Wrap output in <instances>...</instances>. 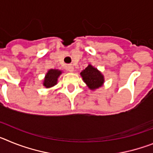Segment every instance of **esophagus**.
<instances>
[{"instance_id": "obj_1", "label": "esophagus", "mask_w": 153, "mask_h": 153, "mask_svg": "<svg viewBox=\"0 0 153 153\" xmlns=\"http://www.w3.org/2000/svg\"><path fill=\"white\" fill-rule=\"evenodd\" d=\"M67 70H68V71H70V72H73V71L74 70V67H73V66H71V65H69L68 67H67Z\"/></svg>"}]
</instances>
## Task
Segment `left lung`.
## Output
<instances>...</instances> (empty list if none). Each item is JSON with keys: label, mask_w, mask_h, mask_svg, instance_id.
Here are the masks:
<instances>
[{"label": "left lung", "mask_w": 153, "mask_h": 153, "mask_svg": "<svg viewBox=\"0 0 153 153\" xmlns=\"http://www.w3.org/2000/svg\"><path fill=\"white\" fill-rule=\"evenodd\" d=\"M83 81L87 84L88 87L91 90H95L102 86L104 82L102 75L100 71L89 65L83 71L80 73Z\"/></svg>", "instance_id": "1"}]
</instances>
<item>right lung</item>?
Listing matches in <instances>:
<instances>
[{
    "mask_svg": "<svg viewBox=\"0 0 153 153\" xmlns=\"http://www.w3.org/2000/svg\"><path fill=\"white\" fill-rule=\"evenodd\" d=\"M61 74V71L58 70H50L44 79V85L47 88L52 87L56 84L58 76Z\"/></svg>",
    "mask_w": 153,
    "mask_h": 153,
    "instance_id": "1",
    "label": "right lung"
}]
</instances>
